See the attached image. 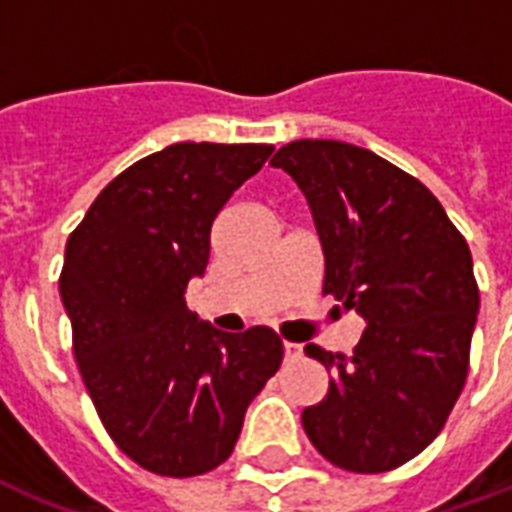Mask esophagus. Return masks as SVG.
Listing matches in <instances>:
<instances>
[{"instance_id":"obj_1","label":"esophagus","mask_w":512,"mask_h":512,"mask_svg":"<svg viewBox=\"0 0 512 512\" xmlns=\"http://www.w3.org/2000/svg\"><path fill=\"white\" fill-rule=\"evenodd\" d=\"M300 343H292V341H284V357H287V360H298L300 357Z\"/></svg>"}]
</instances>
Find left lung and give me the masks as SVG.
<instances>
[{
    "instance_id": "1",
    "label": "left lung",
    "mask_w": 512,
    "mask_h": 512,
    "mask_svg": "<svg viewBox=\"0 0 512 512\" xmlns=\"http://www.w3.org/2000/svg\"><path fill=\"white\" fill-rule=\"evenodd\" d=\"M271 166L308 198L322 295L365 319L349 357L306 346L335 378L303 411V429L341 470H395L438 438L467 381L481 306L470 247L429 187L376 152L298 139Z\"/></svg>"
}]
</instances>
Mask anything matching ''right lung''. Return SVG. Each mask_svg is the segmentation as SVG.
I'll return each instance as SVG.
<instances>
[{"label":"right lung","instance_id":"obj_1","mask_svg":"<svg viewBox=\"0 0 512 512\" xmlns=\"http://www.w3.org/2000/svg\"><path fill=\"white\" fill-rule=\"evenodd\" d=\"M273 144L179 142L109 182L69 233L58 290L85 389L115 446L147 473L220 467L247 405L279 370L271 327L220 333L185 303L212 225Z\"/></svg>","mask_w":512,"mask_h":512}]
</instances>
